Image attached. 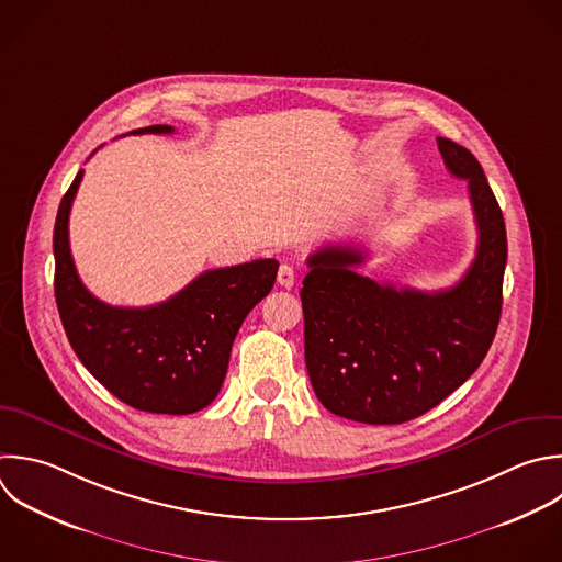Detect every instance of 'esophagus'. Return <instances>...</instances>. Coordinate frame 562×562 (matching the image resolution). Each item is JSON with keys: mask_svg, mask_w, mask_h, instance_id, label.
I'll list each match as a JSON object with an SVG mask.
<instances>
[{"mask_svg": "<svg viewBox=\"0 0 562 562\" xmlns=\"http://www.w3.org/2000/svg\"><path fill=\"white\" fill-rule=\"evenodd\" d=\"M277 281H279V285L281 288H292L294 285V281H296V272H294V268L292 266H288V263H283L281 268H279V274H277Z\"/></svg>", "mask_w": 562, "mask_h": 562, "instance_id": "obj_1", "label": "esophagus"}]
</instances>
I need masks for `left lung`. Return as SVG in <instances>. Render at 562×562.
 I'll use <instances>...</instances> for the list:
<instances>
[{
	"instance_id": "obj_1",
	"label": "left lung",
	"mask_w": 562,
	"mask_h": 562,
	"mask_svg": "<svg viewBox=\"0 0 562 562\" xmlns=\"http://www.w3.org/2000/svg\"><path fill=\"white\" fill-rule=\"evenodd\" d=\"M446 169L468 180L476 257L448 290L419 292L356 272L364 252L325 246L307 257L301 301L305 364L321 404L362 424H402L461 386L485 358L501 316L505 222L476 158L437 138Z\"/></svg>"
}]
</instances>
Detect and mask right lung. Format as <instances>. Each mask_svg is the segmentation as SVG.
<instances>
[{"instance_id": "right-lung-1", "label": "right lung", "mask_w": 562, "mask_h": 562, "mask_svg": "<svg viewBox=\"0 0 562 562\" xmlns=\"http://www.w3.org/2000/svg\"><path fill=\"white\" fill-rule=\"evenodd\" d=\"M130 134H173L151 125ZM77 173L55 222V296L68 340L86 369L121 402L165 415L209 406L226 378L233 340L274 285L279 261L257 259L206 270L165 303L114 307L81 283L68 237Z\"/></svg>"}]
</instances>
